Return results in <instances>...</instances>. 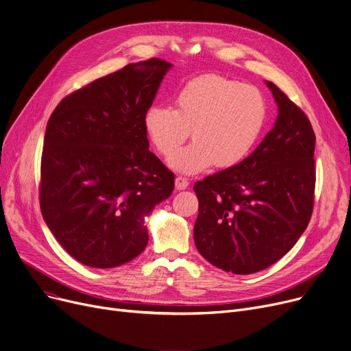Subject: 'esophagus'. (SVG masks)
I'll return each instance as SVG.
<instances>
[{
	"label": "esophagus",
	"mask_w": 351,
	"mask_h": 351,
	"mask_svg": "<svg viewBox=\"0 0 351 351\" xmlns=\"http://www.w3.org/2000/svg\"><path fill=\"white\" fill-rule=\"evenodd\" d=\"M175 186H176L178 191H183V189H186L189 186V180L186 179V178H182V176H176Z\"/></svg>",
	"instance_id": "esophagus-1"
}]
</instances>
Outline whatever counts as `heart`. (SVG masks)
<instances>
[{"label": "heart", "instance_id": "obj_1", "mask_svg": "<svg viewBox=\"0 0 351 351\" xmlns=\"http://www.w3.org/2000/svg\"><path fill=\"white\" fill-rule=\"evenodd\" d=\"M173 104V108L152 106L144 125L163 158L171 156L193 131L195 141L169 160L183 173L204 171L213 163L221 169L239 165L255 147L267 121V103L258 88L215 75L186 83Z\"/></svg>", "mask_w": 351, "mask_h": 351}]
</instances>
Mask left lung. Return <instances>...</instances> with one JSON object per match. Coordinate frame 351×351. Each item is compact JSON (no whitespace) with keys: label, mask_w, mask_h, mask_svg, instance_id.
I'll return each mask as SVG.
<instances>
[{"label":"left lung","mask_w":351,"mask_h":351,"mask_svg":"<svg viewBox=\"0 0 351 351\" xmlns=\"http://www.w3.org/2000/svg\"><path fill=\"white\" fill-rule=\"evenodd\" d=\"M274 128L239 165L195 183V244L210 264L245 275L276 263L309 224L315 196V132L306 114L274 83Z\"/></svg>","instance_id":"left-lung-1"}]
</instances>
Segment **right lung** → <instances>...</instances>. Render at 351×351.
<instances>
[{
  "instance_id": "right-lung-1",
  "label": "right lung",
  "mask_w": 351,
  "mask_h": 351,
  "mask_svg": "<svg viewBox=\"0 0 351 351\" xmlns=\"http://www.w3.org/2000/svg\"><path fill=\"white\" fill-rule=\"evenodd\" d=\"M162 59L130 63L66 96L46 125L39 202L59 244L83 265L114 268L148 244L145 217L175 175L148 149L144 125Z\"/></svg>"
}]
</instances>
